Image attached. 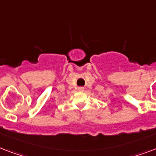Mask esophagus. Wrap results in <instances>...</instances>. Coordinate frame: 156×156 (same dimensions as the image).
<instances>
[{"mask_svg": "<svg viewBox=\"0 0 156 156\" xmlns=\"http://www.w3.org/2000/svg\"><path fill=\"white\" fill-rule=\"evenodd\" d=\"M78 91H83V90H84V87H78Z\"/></svg>", "mask_w": 156, "mask_h": 156, "instance_id": "esophagus-1", "label": "esophagus"}]
</instances>
